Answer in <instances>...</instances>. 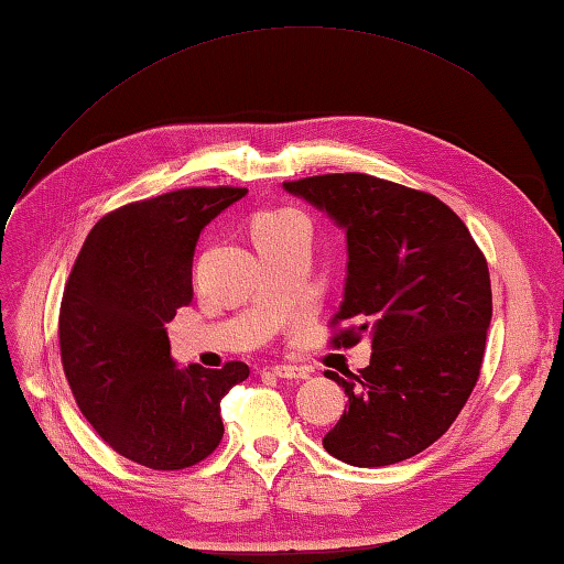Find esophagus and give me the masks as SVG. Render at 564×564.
<instances>
[{"label":"esophagus","instance_id":"esophagus-1","mask_svg":"<svg viewBox=\"0 0 564 564\" xmlns=\"http://www.w3.org/2000/svg\"><path fill=\"white\" fill-rule=\"evenodd\" d=\"M271 373L281 380H305L307 378V370L305 368H297V366H289V364H279L271 368Z\"/></svg>","mask_w":564,"mask_h":564}]
</instances>
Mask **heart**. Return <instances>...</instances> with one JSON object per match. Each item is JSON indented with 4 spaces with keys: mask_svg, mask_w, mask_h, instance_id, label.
<instances>
[{
    "mask_svg": "<svg viewBox=\"0 0 564 564\" xmlns=\"http://www.w3.org/2000/svg\"><path fill=\"white\" fill-rule=\"evenodd\" d=\"M289 220H301V215H297L295 210H289V208L257 213L254 220H251V235H254V239L263 237V235L273 232L275 227H281L283 223H289Z\"/></svg>",
    "mask_w": 564,
    "mask_h": 564,
    "instance_id": "1",
    "label": "heart"
}]
</instances>
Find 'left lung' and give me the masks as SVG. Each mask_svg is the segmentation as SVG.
<instances>
[{
  "mask_svg": "<svg viewBox=\"0 0 564 564\" xmlns=\"http://www.w3.org/2000/svg\"><path fill=\"white\" fill-rule=\"evenodd\" d=\"M346 235L344 301L354 322L334 344L368 334L370 364L327 378L349 404L322 446L356 467L412 458L446 434L480 376L492 289L482 251L436 196L368 174L283 184Z\"/></svg>",
  "mask_w": 564,
  "mask_h": 564,
  "instance_id": "left-lung-1",
  "label": "left lung"
}]
</instances>
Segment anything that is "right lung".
Returning <instances> with one entry per match:
<instances>
[{
  "label": "right lung",
  "instance_id": "add662e5",
  "mask_svg": "<svg viewBox=\"0 0 564 564\" xmlns=\"http://www.w3.org/2000/svg\"><path fill=\"white\" fill-rule=\"evenodd\" d=\"M247 188H182L91 227L59 305V354L82 414L123 458L152 470L200 463L223 438L220 400L242 361L178 368L166 322L191 303L194 251Z\"/></svg>",
  "mask_w": 564,
  "mask_h": 564
}]
</instances>
